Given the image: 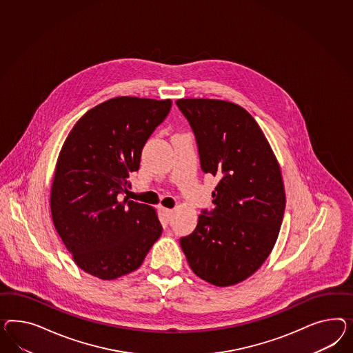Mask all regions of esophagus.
<instances>
[{"instance_id":"34e87169","label":"esophagus","mask_w":353,"mask_h":353,"mask_svg":"<svg viewBox=\"0 0 353 353\" xmlns=\"http://www.w3.org/2000/svg\"><path fill=\"white\" fill-rule=\"evenodd\" d=\"M162 212L163 214H164V217H165V219L170 221V219H171L172 214H173V210H168V208H163Z\"/></svg>"}]
</instances>
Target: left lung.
<instances>
[{"label":"left lung","mask_w":353,"mask_h":353,"mask_svg":"<svg viewBox=\"0 0 353 353\" xmlns=\"http://www.w3.org/2000/svg\"><path fill=\"white\" fill-rule=\"evenodd\" d=\"M176 104L195 136L201 171L219 177L213 210H203L180 245L196 276L238 284L266 261L276 243L285 191L274 152L254 118L236 104L181 99Z\"/></svg>","instance_id":"left-lung-1"}]
</instances>
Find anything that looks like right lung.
Returning <instances> with one entry per match:
<instances>
[{
  "instance_id": "obj_1",
  "label": "right lung",
  "mask_w": 353,
  "mask_h": 353,
  "mask_svg": "<svg viewBox=\"0 0 353 353\" xmlns=\"http://www.w3.org/2000/svg\"><path fill=\"white\" fill-rule=\"evenodd\" d=\"M171 100L114 97L83 115L61 148L51 214L78 267L113 280L141 266L162 225L150 205L122 199L141 152Z\"/></svg>"
}]
</instances>
